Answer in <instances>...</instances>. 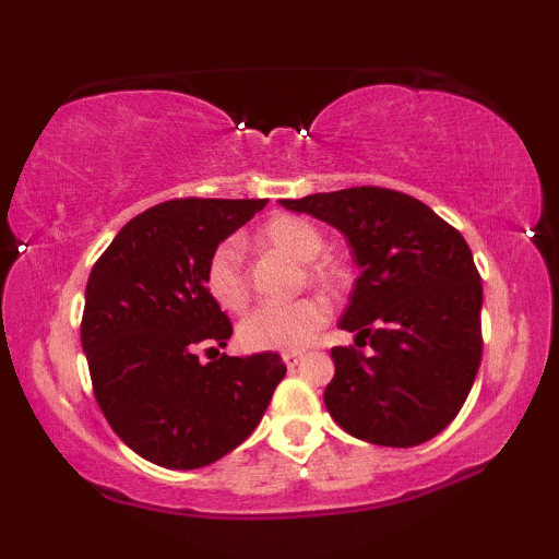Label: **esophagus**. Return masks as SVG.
I'll use <instances>...</instances> for the list:
<instances>
[{
    "instance_id": "1",
    "label": "esophagus",
    "mask_w": 559,
    "mask_h": 559,
    "mask_svg": "<svg viewBox=\"0 0 559 559\" xmlns=\"http://www.w3.org/2000/svg\"><path fill=\"white\" fill-rule=\"evenodd\" d=\"M282 361H285L287 369H295V366L302 361V354H297V350H287V354H282Z\"/></svg>"
}]
</instances>
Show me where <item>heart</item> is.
<instances>
[{
  "label": "heart",
  "mask_w": 559,
  "mask_h": 559,
  "mask_svg": "<svg viewBox=\"0 0 559 559\" xmlns=\"http://www.w3.org/2000/svg\"><path fill=\"white\" fill-rule=\"evenodd\" d=\"M259 247L277 249L282 254L302 262L305 280L323 289L341 287L346 280L343 264L331 257H320L323 234L302 216L280 213L257 228ZM205 289L224 310L239 312L249 302V280L243 270V251L239 241L224 239L213 247L205 262ZM328 323V302L323 297H300L287 305H262L239 323V343L251 354L262 350H302Z\"/></svg>",
  "instance_id": "heart-1"
}]
</instances>
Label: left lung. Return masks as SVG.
Listing matches in <instances>:
<instances>
[{"label": "left lung", "instance_id": "obj_1", "mask_svg": "<svg viewBox=\"0 0 559 559\" xmlns=\"http://www.w3.org/2000/svg\"><path fill=\"white\" fill-rule=\"evenodd\" d=\"M280 203L338 228L361 270L338 325L373 354L331 350V417L373 445L435 438L461 412L484 350V287L461 231L417 198L377 186Z\"/></svg>", "mask_w": 559, "mask_h": 559}]
</instances>
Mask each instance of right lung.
I'll list each match as a JSON object with an SVG mask.
<instances>
[{
	"mask_svg": "<svg viewBox=\"0 0 559 559\" xmlns=\"http://www.w3.org/2000/svg\"><path fill=\"white\" fill-rule=\"evenodd\" d=\"M266 205L175 198L121 228L91 270L81 343L111 430L144 461L203 468L254 432L287 366L280 354L218 356L234 325L205 289L216 243ZM213 353L209 365L197 350Z\"/></svg>",
	"mask_w": 559,
	"mask_h": 559,
	"instance_id": "obj_1",
	"label": "right lung"
}]
</instances>
